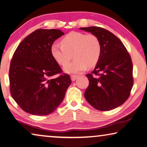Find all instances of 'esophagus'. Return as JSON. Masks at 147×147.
<instances>
[{
	"label": "esophagus",
	"instance_id": "34e87169",
	"mask_svg": "<svg viewBox=\"0 0 147 147\" xmlns=\"http://www.w3.org/2000/svg\"><path fill=\"white\" fill-rule=\"evenodd\" d=\"M78 78V76H75V75H72L71 76V79L72 81H75L76 80V79Z\"/></svg>",
	"mask_w": 147,
	"mask_h": 147
}]
</instances>
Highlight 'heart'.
Returning <instances> with one entry per match:
<instances>
[{"label":"heart","mask_w":147,"mask_h":147,"mask_svg":"<svg viewBox=\"0 0 147 147\" xmlns=\"http://www.w3.org/2000/svg\"><path fill=\"white\" fill-rule=\"evenodd\" d=\"M62 43H53L51 53L53 59L61 65L70 60L72 54L74 53L75 59L64 66L66 73H80L85 71L88 66H94L99 61L102 54V44L95 35L71 32L62 39Z\"/></svg>","instance_id":"1"}]
</instances>
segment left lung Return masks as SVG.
Listing matches in <instances>:
<instances>
[{"mask_svg": "<svg viewBox=\"0 0 147 147\" xmlns=\"http://www.w3.org/2000/svg\"><path fill=\"white\" fill-rule=\"evenodd\" d=\"M79 29L97 36L102 54L92 74H86L89 85L85 98L95 109L105 111L115 109L126 102L133 86V65L122 42L113 34L98 26Z\"/></svg>", "mask_w": 147, "mask_h": 147, "instance_id": "1", "label": "left lung"}]
</instances>
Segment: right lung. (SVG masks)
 <instances>
[{
    "label": "right lung",
    "instance_id": "1",
    "mask_svg": "<svg viewBox=\"0 0 147 147\" xmlns=\"http://www.w3.org/2000/svg\"><path fill=\"white\" fill-rule=\"evenodd\" d=\"M64 35L59 29H38L17 47L10 62L11 95L21 109L34 115H47L59 107L71 83L53 57L52 44Z\"/></svg>",
    "mask_w": 147,
    "mask_h": 147
}]
</instances>
